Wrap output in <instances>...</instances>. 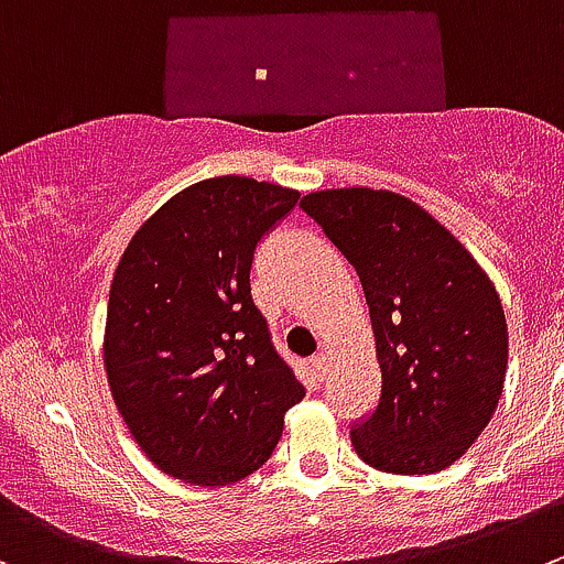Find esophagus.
I'll return each mask as SVG.
<instances>
[{
    "mask_svg": "<svg viewBox=\"0 0 564 564\" xmlns=\"http://www.w3.org/2000/svg\"><path fill=\"white\" fill-rule=\"evenodd\" d=\"M310 366H313V373H315V377H318L321 382H324L326 371H329V357H326V354H315L313 362H310Z\"/></svg>",
    "mask_w": 564,
    "mask_h": 564,
    "instance_id": "1",
    "label": "esophagus"
}]
</instances>
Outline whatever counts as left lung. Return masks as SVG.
Returning a JSON list of instances; mask_svg holds the SVG:
<instances>
[{"label":"left lung","instance_id":"left-lung-1","mask_svg":"<svg viewBox=\"0 0 564 564\" xmlns=\"http://www.w3.org/2000/svg\"><path fill=\"white\" fill-rule=\"evenodd\" d=\"M357 271L382 395L351 426L362 463L423 476L457 463L496 412L507 318L490 276L421 205L393 191L335 187L302 198Z\"/></svg>","mask_w":564,"mask_h":564}]
</instances>
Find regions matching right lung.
<instances>
[{
    "label": "right lung",
    "instance_id": "add662e5",
    "mask_svg": "<svg viewBox=\"0 0 564 564\" xmlns=\"http://www.w3.org/2000/svg\"><path fill=\"white\" fill-rule=\"evenodd\" d=\"M299 191L213 176L171 196L112 273L105 371L141 452L198 487L246 479L276 448L304 384L251 302L257 243Z\"/></svg>",
    "mask_w": 564,
    "mask_h": 564
}]
</instances>
